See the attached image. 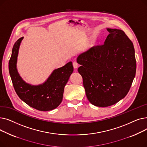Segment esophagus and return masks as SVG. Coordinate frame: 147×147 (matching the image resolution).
<instances>
[{
    "label": "esophagus",
    "mask_w": 147,
    "mask_h": 147,
    "mask_svg": "<svg viewBox=\"0 0 147 147\" xmlns=\"http://www.w3.org/2000/svg\"><path fill=\"white\" fill-rule=\"evenodd\" d=\"M73 67H74V68H75V69H76L78 67V64L76 63V62H74V63H73Z\"/></svg>",
    "instance_id": "esophagus-1"
}]
</instances>
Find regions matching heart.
Returning a JSON list of instances; mask_svg holds the SVG:
<instances>
[{"mask_svg": "<svg viewBox=\"0 0 147 147\" xmlns=\"http://www.w3.org/2000/svg\"><path fill=\"white\" fill-rule=\"evenodd\" d=\"M96 40L95 38H92L88 40L86 43L84 45V48L85 49H90L91 48H93L94 46L96 45Z\"/></svg>", "mask_w": 147, "mask_h": 147, "instance_id": "b5f03b06", "label": "heart"}]
</instances>
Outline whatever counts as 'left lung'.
Listing matches in <instances>:
<instances>
[{
  "instance_id": "obj_1",
  "label": "left lung",
  "mask_w": 147,
  "mask_h": 147,
  "mask_svg": "<svg viewBox=\"0 0 147 147\" xmlns=\"http://www.w3.org/2000/svg\"><path fill=\"white\" fill-rule=\"evenodd\" d=\"M104 44L78 56V72L89 101L95 106L115 104L127 94L136 74L135 49L121 30L107 28Z\"/></svg>"
}]
</instances>
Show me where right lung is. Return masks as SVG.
I'll return each instance as SVG.
<instances>
[{
    "label": "right lung",
    "instance_id": "add662e5",
    "mask_svg": "<svg viewBox=\"0 0 147 147\" xmlns=\"http://www.w3.org/2000/svg\"><path fill=\"white\" fill-rule=\"evenodd\" d=\"M23 38H20L15 43L9 61V72L15 90L22 101L30 107L43 111L52 110L63 100L65 86L73 72L72 62L54 69L42 84H29L22 79L17 68L19 49Z\"/></svg>",
    "mask_w": 147,
    "mask_h": 147
}]
</instances>
